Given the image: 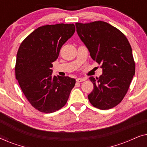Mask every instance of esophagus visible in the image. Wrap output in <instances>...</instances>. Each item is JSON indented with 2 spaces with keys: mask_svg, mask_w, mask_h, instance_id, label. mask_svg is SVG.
Masks as SVG:
<instances>
[{
  "mask_svg": "<svg viewBox=\"0 0 147 147\" xmlns=\"http://www.w3.org/2000/svg\"><path fill=\"white\" fill-rule=\"evenodd\" d=\"M86 80V78H78L77 79H76V81H77L78 82H82L85 81Z\"/></svg>",
  "mask_w": 147,
  "mask_h": 147,
  "instance_id": "34e87169",
  "label": "esophagus"
}]
</instances>
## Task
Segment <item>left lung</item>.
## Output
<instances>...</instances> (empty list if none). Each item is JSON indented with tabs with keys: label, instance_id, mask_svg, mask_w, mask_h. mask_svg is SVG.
Returning <instances> with one entry per match:
<instances>
[{
	"label": "left lung",
	"instance_id": "left-lung-1",
	"mask_svg": "<svg viewBox=\"0 0 147 147\" xmlns=\"http://www.w3.org/2000/svg\"><path fill=\"white\" fill-rule=\"evenodd\" d=\"M76 31L92 59L101 65L102 75L90 77L94 90L88 100L92 106L108 110L120 104L135 74V63L127 38L104 21L76 23Z\"/></svg>",
	"mask_w": 147,
	"mask_h": 147
}]
</instances>
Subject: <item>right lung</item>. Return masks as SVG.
<instances>
[{
    "label": "right lung",
    "mask_w": 147,
    "mask_h": 147,
    "mask_svg": "<svg viewBox=\"0 0 147 147\" xmlns=\"http://www.w3.org/2000/svg\"><path fill=\"white\" fill-rule=\"evenodd\" d=\"M74 24H56L38 27L28 35L18 50L16 79L32 106L52 113L67 103L76 80L52 75L53 63L62 45L74 35Z\"/></svg>",
    "instance_id": "1"
}]
</instances>
